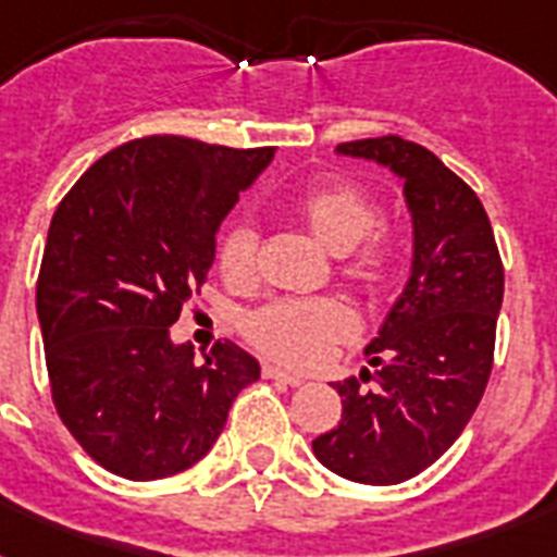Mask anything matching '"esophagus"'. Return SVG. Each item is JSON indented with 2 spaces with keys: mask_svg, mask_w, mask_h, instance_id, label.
<instances>
[{
  "mask_svg": "<svg viewBox=\"0 0 557 557\" xmlns=\"http://www.w3.org/2000/svg\"><path fill=\"white\" fill-rule=\"evenodd\" d=\"M262 375H265V379L283 381V384H288V387H300V384H304V379H300V375L283 370V367H277V364H265V367H262Z\"/></svg>",
  "mask_w": 557,
  "mask_h": 557,
  "instance_id": "obj_1",
  "label": "esophagus"
}]
</instances>
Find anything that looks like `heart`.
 I'll return each instance as SVG.
<instances>
[{"instance_id":"obj_1","label":"heart","mask_w":557,"mask_h":557,"mask_svg":"<svg viewBox=\"0 0 557 557\" xmlns=\"http://www.w3.org/2000/svg\"><path fill=\"white\" fill-rule=\"evenodd\" d=\"M295 213L314 239L341 253V280L367 297L393 288L401 269V236L379 222V199L352 178H323L295 199ZM257 231L234 219L219 234L216 265L231 286L257 277ZM245 338L265 356L295 367L321 364L332 349L352 338L356 321L335 297H277L253 309L243 323Z\"/></svg>"}]
</instances>
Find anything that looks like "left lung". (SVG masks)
I'll return each mask as SVG.
<instances>
[{"label":"left lung","instance_id":"left-lung-1","mask_svg":"<svg viewBox=\"0 0 557 557\" xmlns=\"http://www.w3.org/2000/svg\"><path fill=\"white\" fill-rule=\"evenodd\" d=\"M338 150L405 178L413 271L379 338L364 349L375 370L335 384L344 413L312 450L344 480L396 485L433 466L483 398L503 304V260L483 201L422 144L379 135Z\"/></svg>","mask_w":557,"mask_h":557}]
</instances>
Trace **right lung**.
<instances>
[{
    "label": "right lung",
    "instance_id": "add662e5",
    "mask_svg": "<svg viewBox=\"0 0 557 557\" xmlns=\"http://www.w3.org/2000/svg\"><path fill=\"white\" fill-rule=\"evenodd\" d=\"M271 156L147 135L95 161L57 205L37 277L51 398L112 474L161 480L199 462L260 379L231 341L193 361L170 326L205 286L219 222Z\"/></svg>",
    "mask_w": 557,
    "mask_h": 557
}]
</instances>
